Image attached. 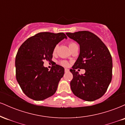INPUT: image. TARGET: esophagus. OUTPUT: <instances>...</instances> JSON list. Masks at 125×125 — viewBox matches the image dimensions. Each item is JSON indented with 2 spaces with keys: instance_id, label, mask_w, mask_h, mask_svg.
<instances>
[{
  "instance_id": "obj_1",
  "label": "esophagus",
  "mask_w": 125,
  "mask_h": 125,
  "mask_svg": "<svg viewBox=\"0 0 125 125\" xmlns=\"http://www.w3.org/2000/svg\"><path fill=\"white\" fill-rule=\"evenodd\" d=\"M64 72H65L66 73H67V72H69V70L68 69L65 68V69H64Z\"/></svg>"
}]
</instances>
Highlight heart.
Segmentation results:
<instances>
[{"mask_svg":"<svg viewBox=\"0 0 125 125\" xmlns=\"http://www.w3.org/2000/svg\"><path fill=\"white\" fill-rule=\"evenodd\" d=\"M75 45H77L74 42H70L69 44V48L70 49L72 48V47H73ZM57 48H58V46H56L54 48V52H56V51L57 50ZM60 64H61L62 66H68V62H67V61H62L60 62Z\"/></svg>","mask_w":125,"mask_h":125,"instance_id":"obj_1","label":"heart"}]
</instances>
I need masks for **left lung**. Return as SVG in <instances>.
Instances as JSON below:
<instances>
[{"label": "left lung", "instance_id": "obj_1", "mask_svg": "<svg viewBox=\"0 0 125 125\" xmlns=\"http://www.w3.org/2000/svg\"><path fill=\"white\" fill-rule=\"evenodd\" d=\"M78 43L80 53L70 70L73 74L71 88L75 96L86 101L98 99L105 94L112 77V59L108 49L96 35L89 31L66 33ZM85 70L79 75L75 70Z\"/></svg>", "mask_w": 125, "mask_h": 125}]
</instances>
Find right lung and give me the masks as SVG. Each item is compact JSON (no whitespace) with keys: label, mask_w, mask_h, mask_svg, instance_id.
Instances as JSON below:
<instances>
[{"label":"right lung","mask_w":125,"mask_h":125,"mask_svg":"<svg viewBox=\"0 0 125 125\" xmlns=\"http://www.w3.org/2000/svg\"><path fill=\"white\" fill-rule=\"evenodd\" d=\"M67 36L63 33L41 32L28 38L21 46L15 59L16 77L27 96L42 100L55 94L64 68L58 64L50 71L44 67L43 61L52 62L56 44Z\"/></svg>","instance_id":"1"}]
</instances>
